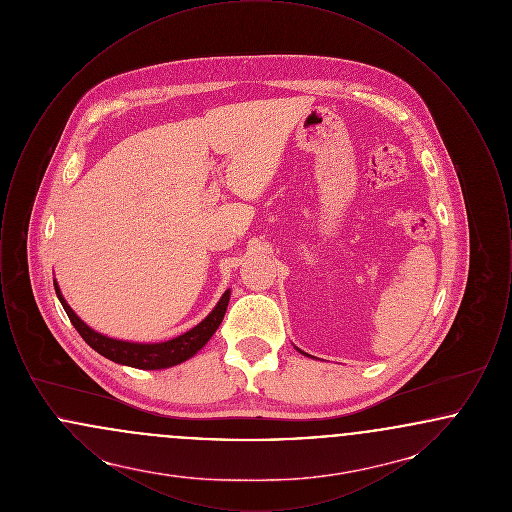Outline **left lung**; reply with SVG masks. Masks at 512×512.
Instances as JSON below:
<instances>
[{"mask_svg": "<svg viewBox=\"0 0 512 512\" xmlns=\"http://www.w3.org/2000/svg\"><path fill=\"white\" fill-rule=\"evenodd\" d=\"M295 349H297V347H295ZM297 351H299V353H303L301 349H297ZM303 355H305V357H313V355H307V353H303Z\"/></svg>", "mask_w": 512, "mask_h": 512, "instance_id": "8db88e82", "label": "left lung"}]
</instances>
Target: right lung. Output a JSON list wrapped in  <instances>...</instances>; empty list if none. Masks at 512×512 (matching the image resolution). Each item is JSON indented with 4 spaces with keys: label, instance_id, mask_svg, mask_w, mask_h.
I'll use <instances>...</instances> for the list:
<instances>
[{
    "label": "right lung",
    "instance_id": "add662e5",
    "mask_svg": "<svg viewBox=\"0 0 512 512\" xmlns=\"http://www.w3.org/2000/svg\"><path fill=\"white\" fill-rule=\"evenodd\" d=\"M55 293L65 309V313L71 318L76 332L82 336L94 351L103 355L105 359L119 363V365L132 366L140 370H161V368H171L174 365H180L188 359H192L195 353L213 338L217 328L224 318L228 301H230V290L222 293L219 303L215 309L203 318L192 330L184 332L182 336H176L172 340L159 341V343H138V341L117 340L109 338L90 328L82 318L78 317L71 309V305L65 301L63 293L57 286V280H53Z\"/></svg>",
    "mask_w": 512,
    "mask_h": 512
}]
</instances>
